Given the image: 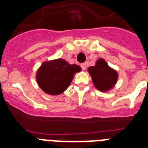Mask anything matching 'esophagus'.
Masks as SVG:
<instances>
[{"mask_svg":"<svg viewBox=\"0 0 148 148\" xmlns=\"http://www.w3.org/2000/svg\"><path fill=\"white\" fill-rule=\"evenodd\" d=\"M81 68H82V70H83V71H84V70H86V68H87V64H86V63H83V64H81Z\"/></svg>","mask_w":148,"mask_h":148,"instance_id":"1","label":"esophagus"}]
</instances>
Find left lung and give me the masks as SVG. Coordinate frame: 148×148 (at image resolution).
Instances as JSON below:
<instances>
[{
	"label": "left lung",
	"instance_id": "1",
	"mask_svg": "<svg viewBox=\"0 0 148 148\" xmlns=\"http://www.w3.org/2000/svg\"><path fill=\"white\" fill-rule=\"evenodd\" d=\"M88 72L95 86L101 91L110 90L117 82V73L103 59L97 60L95 66L88 68Z\"/></svg>",
	"mask_w": 148,
	"mask_h": 148
}]
</instances>
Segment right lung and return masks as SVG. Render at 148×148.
<instances>
[{"mask_svg":"<svg viewBox=\"0 0 148 148\" xmlns=\"http://www.w3.org/2000/svg\"><path fill=\"white\" fill-rule=\"evenodd\" d=\"M81 70L78 65L69 64L64 59L47 61L37 72V82L48 95H60L69 87L75 73Z\"/></svg>","mask_w":148,"mask_h":148,"instance_id":"1","label":"right lung"}]
</instances>
